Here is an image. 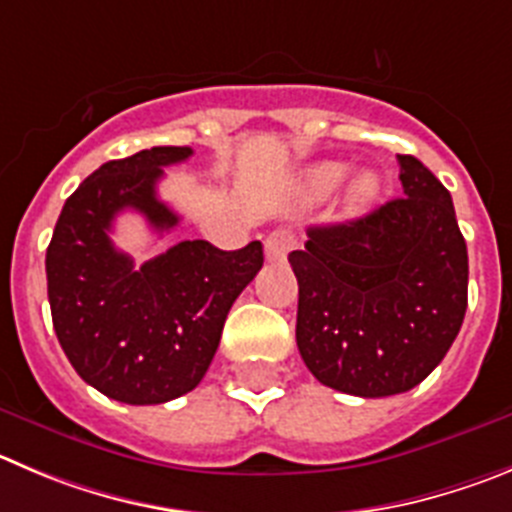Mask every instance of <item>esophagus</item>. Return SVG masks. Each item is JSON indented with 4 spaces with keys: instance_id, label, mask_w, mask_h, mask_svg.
I'll list each match as a JSON object with an SVG mask.
<instances>
[{
    "instance_id": "34e87169",
    "label": "esophagus",
    "mask_w": 512,
    "mask_h": 512,
    "mask_svg": "<svg viewBox=\"0 0 512 512\" xmlns=\"http://www.w3.org/2000/svg\"><path fill=\"white\" fill-rule=\"evenodd\" d=\"M295 247V237L288 229H275L265 237V257L267 262H283L288 252Z\"/></svg>"
}]
</instances>
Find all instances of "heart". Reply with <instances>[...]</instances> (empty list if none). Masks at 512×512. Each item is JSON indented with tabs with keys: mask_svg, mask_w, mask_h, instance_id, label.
Listing matches in <instances>:
<instances>
[{
	"mask_svg": "<svg viewBox=\"0 0 512 512\" xmlns=\"http://www.w3.org/2000/svg\"><path fill=\"white\" fill-rule=\"evenodd\" d=\"M346 171V164H341V161H323V164H315L313 169L305 171L303 184H300V194H303L305 202H318V199L328 197V194L341 184ZM379 189L381 181L374 171H358L356 176H351L346 189H343V214L353 217V214L366 212V209L376 202V197H379Z\"/></svg>",
	"mask_w": 512,
	"mask_h": 512,
	"instance_id": "b5f03b06",
	"label": "heart"
}]
</instances>
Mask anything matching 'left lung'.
<instances>
[{"label": "left lung", "mask_w": 512, "mask_h": 512, "mask_svg": "<svg viewBox=\"0 0 512 512\" xmlns=\"http://www.w3.org/2000/svg\"><path fill=\"white\" fill-rule=\"evenodd\" d=\"M404 197L366 217L308 227L288 260L295 341L310 374L343 394H404L439 366L467 310V245L450 191L414 156Z\"/></svg>", "instance_id": "left-lung-1"}]
</instances>
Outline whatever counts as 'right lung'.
<instances>
[{
	"mask_svg": "<svg viewBox=\"0 0 512 512\" xmlns=\"http://www.w3.org/2000/svg\"><path fill=\"white\" fill-rule=\"evenodd\" d=\"M191 154L154 146L103 164L70 194L47 247L57 341L85 384L123 404H164L204 379L229 308L265 260L257 240L232 252L184 240L141 267L116 250L113 219L126 209L156 232L179 224L156 184Z\"/></svg>",
	"mask_w": 512,
	"mask_h": 512,
	"instance_id": "right-lung-1",
	"label": "right lung"
}]
</instances>
